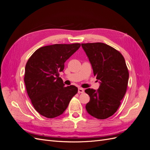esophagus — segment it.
I'll list each match as a JSON object with an SVG mask.
<instances>
[{
  "mask_svg": "<svg viewBox=\"0 0 150 150\" xmlns=\"http://www.w3.org/2000/svg\"><path fill=\"white\" fill-rule=\"evenodd\" d=\"M84 92V89L82 88H78V93H83Z\"/></svg>",
  "mask_w": 150,
  "mask_h": 150,
  "instance_id": "esophagus-1",
  "label": "esophagus"
}]
</instances>
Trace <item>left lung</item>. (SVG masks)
Segmentation results:
<instances>
[{
  "instance_id": "8db88e82",
  "label": "left lung",
  "mask_w": 150,
  "mask_h": 150,
  "mask_svg": "<svg viewBox=\"0 0 150 150\" xmlns=\"http://www.w3.org/2000/svg\"><path fill=\"white\" fill-rule=\"evenodd\" d=\"M81 46L92 65L94 76L100 80L97 91L85 90L90 97L86 109L97 119H106L116 112L126 92L129 72L125 58L120 52L104 43H86Z\"/></svg>"
}]
</instances>
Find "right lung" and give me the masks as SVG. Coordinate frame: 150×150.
<instances>
[{"label":"right lung","mask_w":150,"mask_h":150,"mask_svg":"<svg viewBox=\"0 0 150 150\" xmlns=\"http://www.w3.org/2000/svg\"><path fill=\"white\" fill-rule=\"evenodd\" d=\"M81 44H56L40 47L26 63L24 83L32 104L40 115L54 118L62 115L78 91L75 86H65L59 77L64 63Z\"/></svg>","instance_id":"add662e5"}]
</instances>
